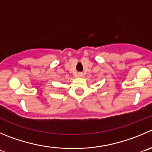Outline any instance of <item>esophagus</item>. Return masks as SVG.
<instances>
[{"label":"esophagus","mask_w":152,"mask_h":152,"mask_svg":"<svg viewBox=\"0 0 152 152\" xmlns=\"http://www.w3.org/2000/svg\"><path fill=\"white\" fill-rule=\"evenodd\" d=\"M77 77H83V74H82V73H77Z\"/></svg>","instance_id":"34e87169"}]
</instances>
